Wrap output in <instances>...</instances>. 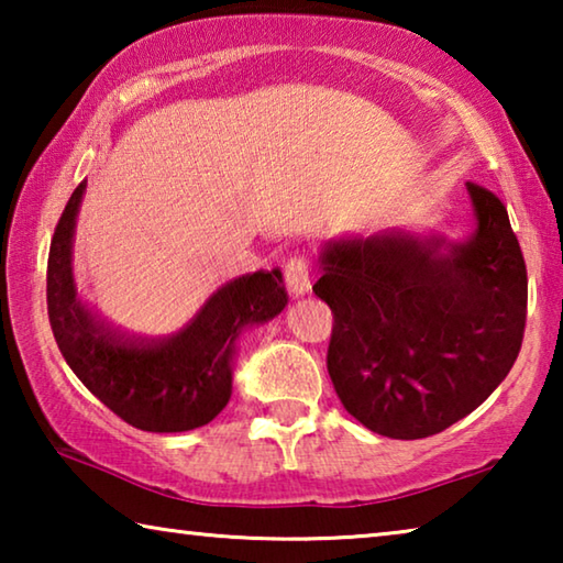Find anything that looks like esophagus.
I'll return each mask as SVG.
<instances>
[{"instance_id": "34e87169", "label": "esophagus", "mask_w": 563, "mask_h": 563, "mask_svg": "<svg viewBox=\"0 0 563 563\" xmlns=\"http://www.w3.org/2000/svg\"><path fill=\"white\" fill-rule=\"evenodd\" d=\"M285 283H288V290L298 298L310 290V263L295 255L288 263H285Z\"/></svg>"}]
</instances>
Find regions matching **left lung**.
Listing matches in <instances>:
<instances>
[{
  "label": "left lung",
  "mask_w": 563,
  "mask_h": 563,
  "mask_svg": "<svg viewBox=\"0 0 563 563\" xmlns=\"http://www.w3.org/2000/svg\"><path fill=\"white\" fill-rule=\"evenodd\" d=\"M464 243L409 233L342 238L312 285L335 318L328 373L347 412L383 437L422 440L474 412L521 350L527 263L492 190L466 184Z\"/></svg>",
  "instance_id": "obj_1"
}]
</instances>
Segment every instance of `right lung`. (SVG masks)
Masks as SVG:
<instances>
[{
    "mask_svg": "<svg viewBox=\"0 0 563 563\" xmlns=\"http://www.w3.org/2000/svg\"><path fill=\"white\" fill-rule=\"evenodd\" d=\"M87 180L56 223L46 263V308L66 365L113 415L144 432L203 427L231 399L235 340L288 305L280 271L247 273L218 288L184 330L136 338L109 328L76 298L71 241Z\"/></svg>",
    "mask_w": 563,
    "mask_h": 563,
    "instance_id": "add662e5",
    "label": "right lung"
}]
</instances>
